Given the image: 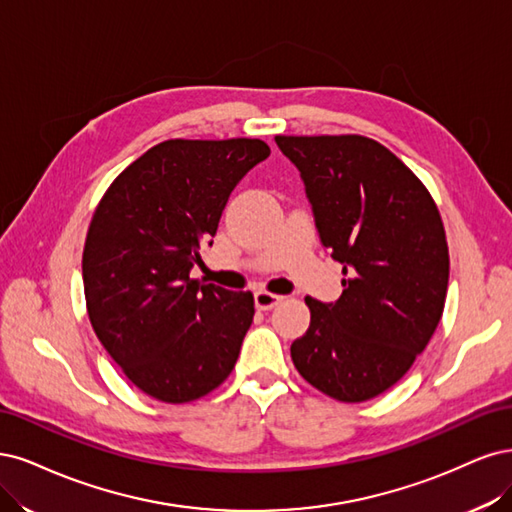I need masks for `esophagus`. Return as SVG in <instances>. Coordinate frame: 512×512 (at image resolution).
Wrapping results in <instances>:
<instances>
[{
	"mask_svg": "<svg viewBox=\"0 0 512 512\" xmlns=\"http://www.w3.org/2000/svg\"><path fill=\"white\" fill-rule=\"evenodd\" d=\"M280 302H283V295H276V293H270V291H257L255 293V306L259 310H270V308L278 306Z\"/></svg>",
	"mask_w": 512,
	"mask_h": 512,
	"instance_id": "1",
	"label": "esophagus"
}]
</instances>
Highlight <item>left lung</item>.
<instances>
[{
	"instance_id": "8db88e82",
	"label": "left lung",
	"mask_w": 512,
	"mask_h": 512,
	"mask_svg": "<svg viewBox=\"0 0 512 512\" xmlns=\"http://www.w3.org/2000/svg\"><path fill=\"white\" fill-rule=\"evenodd\" d=\"M300 170L325 249L342 263L334 304L306 298L310 327L291 344L306 381L366 402L415 364L440 323L449 246L430 191L366 136H276Z\"/></svg>"
}]
</instances>
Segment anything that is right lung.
<instances>
[{
    "label": "right lung",
    "instance_id": "1",
    "mask_svg": "<svg viewBox=\"0 0 512 512\" xmlns=\"http://www.w3.org/2000/svg\"><path fill=\"white\" fill-rule=\"evenodd\" d=\"M270 155L255 138L166 140L97 204L82 251L93 332L140 391L185 404L232 374L255 315L251 291L189 278L229 193Z\"/></svg>",
    "mask_w": 512,
    "mask_h": 512
}]
</instances>
